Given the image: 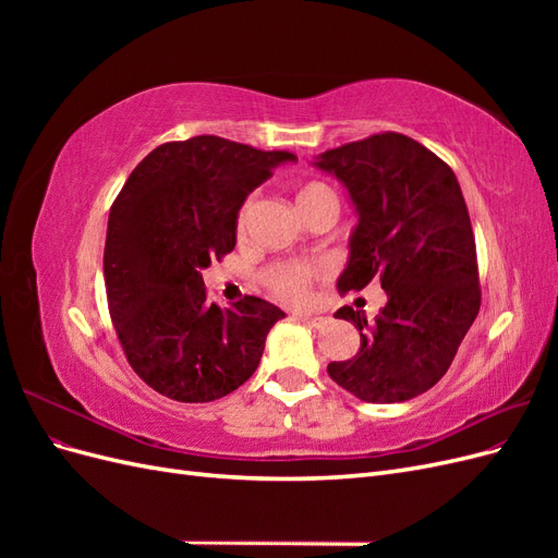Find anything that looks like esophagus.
Segmentation results:
<instances>
[{"label": "esophagus", "instance_id": "1", "mask_svg": "<svg viewBox=\"0 0 558 558\" xmlns=\"http://www.w3.org/2000/svg\"><path fill=\"white\" fill-rule=\"evenodd\" d=\"M300 320H305V324H310V326H314V328H318V326H324L326 324V316H318V314H300L298 316Z\"/></svg>", "mask_w": 558, "mask_h": 558}]
</instances>
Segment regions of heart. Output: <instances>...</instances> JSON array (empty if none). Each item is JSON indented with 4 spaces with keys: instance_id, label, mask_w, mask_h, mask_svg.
Here are the masks:
<instances>
[{
    "instance_id": "obj_1",
    "label": "heart",
    "mask_w": 558,
    "mask_h": 558,
    "mask_svg": "<svg viewBox=\"0 0 558 558\" xmlns=\"http://www.w3.org/2000/svg\"><path fill=\"white\" fill-rule=\"evenodd\" d=\"M295 205L300 209V214L305 216L307 211L326 205V202H335L332 191L328 189L326 183L320 181H300L295 185ZM253 214V197H246L242 202V207L238 211V221H234V230L238 234H244L248 221ZM326 275V269L320 265H312V263H277L272 267H267L263 272V281L269 291H272L279 300L289 302V305H302V302L310 300V289L316 279H320Z\"/></svg>"
}]
</instances>
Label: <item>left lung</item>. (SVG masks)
Masks as SVG:
<instances>
[{
    "instance_id": "left-lung-1",
    "label": "left lung",
    "mask_w": 558,
    "mask_h": 558,
    "mask_svg": "<svg viewBox=\"0 0 558 558\" xmlns=\"http://www.w3.org/2000/svg\"><path fill=\"white\" fill-rule=\"evenodd\" d=\"M314 165L347 185L359 214L337 289L379 279L388 298L375 324L353 307L335 312L361 330V349L328 375L365 402L416 398L445 377L482 302L461 185L445 160L400 132L330 148Z\"/></svg>"
}]
</instances>
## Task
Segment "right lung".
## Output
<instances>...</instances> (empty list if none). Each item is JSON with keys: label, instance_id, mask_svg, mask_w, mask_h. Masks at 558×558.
I'll return each mask as SVG.
<instances>
[{"label": "right lung", "instance_id": "1", "mask_svg": "<svg viewBox=\"0 0 558 558\" xmlns=\"http://www.w3.org/2000/svg\"><path fill=\"white\" fill-rule=\"evenodd\" d=\"M286 160L295 156L199 134L150 150L113 199L109 314L128 363L154 391L211 402L256 373L265 337L286 314L256 295L218 307L202 269L234 248L242 202Z\"/></svg>", "mask_w": 558, "mask_h": 558}]
</instances>
